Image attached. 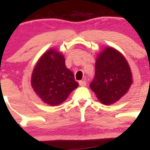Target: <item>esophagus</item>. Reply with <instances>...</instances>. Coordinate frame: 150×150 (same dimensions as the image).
<instances>
[{
  "label": "esophagus",
  "mask_w": 150,
  "mask_h": 150,
  "mask_svg": "<svg viewBox=\"0 0 150 150\" xmlns=\"http://www.w3.org/2000/svg\"><path fill=\"white\" fill-rule=\"evenodd\" d=\"M79 85L81 86V87H84V86H86V81H79Z\"/></svg>",
  "instance_id": "34e87169"
}]
</instances>
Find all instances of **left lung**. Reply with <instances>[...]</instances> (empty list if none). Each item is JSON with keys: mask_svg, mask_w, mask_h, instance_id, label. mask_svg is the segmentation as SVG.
I'll use <instances>...</instances> for the list:
<instances>
[{"mask_svg": "<svg viewBox=\"0 0 150 150\" xmlns=\"http://www.w3.org/2000/svg\"><path fill=\"white\" fill-rule=\"evenodd\" d=\"M132 82L128 62L120 52L108 47L99 53L90 88L100 102L105 105L115 103L127 93Z\"/></svg>", "mask_w": 150, "mask_h": 150, "instance_id": "obj_1", "label": "left lung"}]
</instances>
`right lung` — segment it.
<instances>
[{
	"label": "right lung",
	"mask_w": 150,
	"mask_h": 150,
	"mask_svg": "<svg viewBox=\"0 0 150 150\" xmlns=\"http://www.w3.org/2000/svg\"><path fill=\"white\" fill-rule=\"evenodd\" d=\"M32 86L45 103L57 106L78 88L73 73L68 69L62 53L50 49L38 59L32 75Z\"/></svg>",
	"instance_id": "obj_1"
}]
</instances>
